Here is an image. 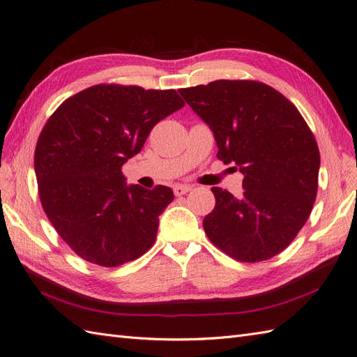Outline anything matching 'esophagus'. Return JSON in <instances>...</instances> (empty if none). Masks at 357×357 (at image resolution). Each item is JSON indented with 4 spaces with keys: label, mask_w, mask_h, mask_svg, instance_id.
Returning a JSON list of instances; mask_svg holds the SVG:
<instances>
[{
    "label": "esophagus",
    "mask_w": 357,
    "mask_h": 357,
    "mask_svg": "<svg viewBox=\"0 0 357 357\" xmlns=\"http://www.w3.org/2000/svg\"><path fill=\"white\" fill-rule=\"evenodd\" d=\"M188 192H192V185L176 184L175 187H173V193H175V196H182V195H187Z\"/></svg>",
    "instance_id": "obj_1"
}]
</instances>
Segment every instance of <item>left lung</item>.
Wrapping results in <instances>:
<instances>
[{
    "instance_id": "obj_1",
    "label": "left lung",
    "mask_w": 357,
    "mask_h": 357,
    "mask_svg": "<svg viewBox=\"0 0 357 357\" xmlns=\"http://www.w3.org/2000/svg\"><path fill=\"white\" fill-rule=\"evenodd\" d=\"M179 94L213 130L218 158L245 175L238 197L211 188L216 206L202 222L205 234L238 261L284 251L307 222L318 192L319 149L300 111L257 80H214Z\"/></svg>"
}]
</instances>
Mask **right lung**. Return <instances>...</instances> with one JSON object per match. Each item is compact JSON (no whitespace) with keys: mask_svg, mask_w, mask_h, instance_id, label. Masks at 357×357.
Listing matches in <instances>:
<instances>
[{"mask_svg":"<svg viewBox=\"0 0 357 357\" xmlns=\"http://www.w3.org/2000/svg\"><path fill=\"white\" fill-rule=\"evenodd\" d=\"M184 105L175 89L102 84L66 98L48 119L35 151L38 192L80 259L115 268L151 250L173 192L126 185L121 167Z\"/></svg>","mask_w":357,"mask_h":357,"instance_id":"obj_1","label":"right lung"}]
</instances>
